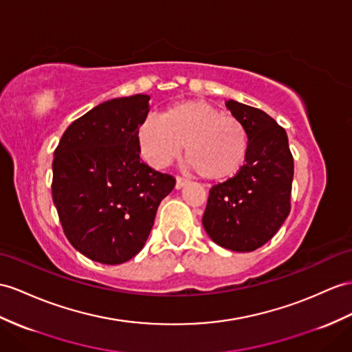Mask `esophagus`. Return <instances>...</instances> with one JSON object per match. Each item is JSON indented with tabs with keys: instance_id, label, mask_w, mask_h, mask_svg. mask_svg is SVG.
Wrapping results in <instances>:
<instances>
[{
	"instance_id": "obj_1",
	"label": "esophagus",
	"mask_w": 352,
	"mask_h": 352,
	"mask_svg": "<svg viewBox=\"0 0 352 352\" xmlns=\"http://www.w3.org/2000/svg\"><path fill=\"white\" fill-rule=\"evenodd\" d=\"M186 184H188L186 179H184L181 176L176 177V190H181V188H184Z\"/></svg>"
}]
</instances>
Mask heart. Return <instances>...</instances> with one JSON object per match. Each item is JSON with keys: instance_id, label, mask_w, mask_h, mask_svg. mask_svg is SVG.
<instances>
[{"instance_id": "heart-1", "label": "heart", "mask_w": 352, "mask_h": 352, "mask_svg": "<svg viewBox=\"0 0 352 352\" xmlns=\"http://www.w3.org/2000/svg\"><path fill=\"white\" fill-rule=\"evenodd\" d=\"M143 158L164 168L185 146L190 168L210 182L228 181L242 170L250 135L237 118L222 115L204 101H182L158 118H148L137 133Z\"/></svg>"}]
</instances>
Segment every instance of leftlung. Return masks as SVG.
Returning a JSON list of instances; mask_svg holds the SVG:
<instances>
[{
    "instance_id": "obj_1",
    "label": "left lung",
    "mask_w": 352,
    "mask_h": 352,
    "mask_svg": "<svg viewBox=\"0 0 352 352\" xmlns=\"http://www.w3.org/2000/svg\"><path fill=\"white\" fill-rule=\"evenodd\" d=\"M226 104L245 125L250 148L242 170L212 186L201 221L217 245L251 252L269 242L288 217L294 161L287 133L275 119L234 100Z\"/></svg>"
}]
</instances>
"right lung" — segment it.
<instances>
[{
    "instance_id": "1",
    "label": "right lung",
    "mask_w": 352,
    "mask_h": 352,
    "mask_svg": "<svg viewBox=\"0 0 352 352\" xmlns=\"http://www.w3.org/2000/svg\"><path fill=\"white\" fill-rule=\"evenodd\" d=\"M149 96L101 102L67 128L54 153L52 199L64 233L92 261L122 264L146 243L175 177L140 158Z\"/></svg>"
}]
</instances>
